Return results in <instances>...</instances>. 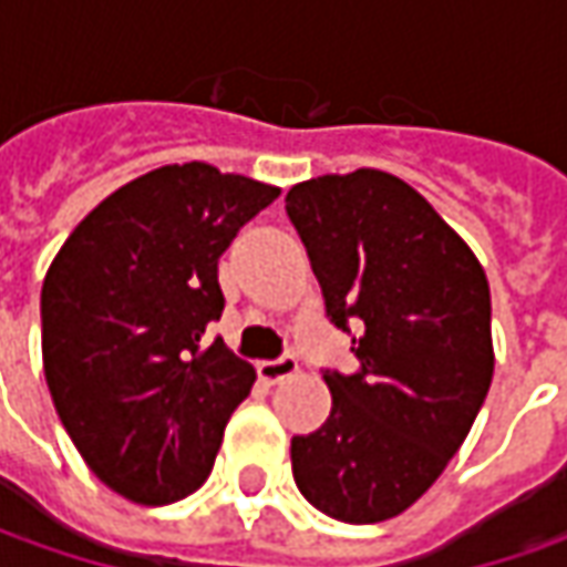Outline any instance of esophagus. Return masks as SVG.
I'll list each match as a JSON object with an SVG mask.
<instances>
[{
    "instance_id": "1",
    "label": "esophagus",
    "mask_w": 567,
    "mask_h": 567,
    "mask_svg": "<svg viewBox=\"0 0 567 567\" xmlns=\"http://www.w3.org/2000/svg\"><path fill=\"white\" fill-rule=\"evenodd\" d=\"M255 369H258V379L268 381V384H277V381L296 375L299 362H296V357H277V360H261Z\"/></svg>"
}]
</instances>
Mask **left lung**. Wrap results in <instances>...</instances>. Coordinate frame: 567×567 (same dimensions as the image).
<instances>
[{
  "label": "left lung",
  "instance_id": "left-lung-1",
  "mask_svg": "<svg viewBox=\"0 0 567 567\" xmlns=\"http://www.w3.org/2000/svg\"><path fill=\"white\" fill-rule=\"evenodd\" d=\"M287 217L360 360L350 375L324 369L331 416L293 435V480L328 517L379 524L442 476L489 394V280L435 207L381 169L299 183Z\"/></svg>",
  "mask_w": 567,
  "mask_h": 567
}]
</instances>
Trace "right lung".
<instances>
[{
    "label": "right lung",
    "mask_w": 567,
    "mask_h": 567,
    "mask_svg": "<svg viewBox=\"0 0 567 567\" xmlns=\"http://www.w3.org/2000/svg\"><path fill=\"white\" fill-rule=\"evenodd\" d=\"M280 188L210 164L151 169L103 198L53 258L43 372L84 464L138 505H169L214 467L255 369L207 324L217 261Z\"/></svg>",
    "instance_id": "add662e5"
}]
</instances>
